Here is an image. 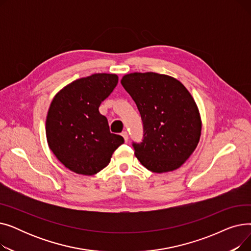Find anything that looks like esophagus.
I'll list each match as a JSON object with an SVG mask.
<instances>
[{
  "label": "esophagus",
  "mask_w": 251,
  "mask_h": 251,
  "mask_svg": "<svg viewBox=\"0 0 251 251\" xmlns=\"http://www.w3.org/2000/svg\"><path fill=\"white\" fill-rule=\"evenodd\" d=\"M122 136H123L125 142H127V141H128V133L126 132V131H123V132H122Z\"/></svg>",
  "instance_id": "obj_1"
}]
</instances>
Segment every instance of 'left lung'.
<instances>
[{"mask_svg": "<svg viewBox=\"0 0 251 251\" xmlns=\"http://www.w3.org/2000/svg\"><path fill=\"white\" fill-rule=\"evenodd\" d=\"M121 83L143 124L142 142L132 143L138 161L153 173L181 167L201 133V115L189 91L177 79L153 72L127 74Z\"/></svg>", "mask_w": 251, "mask_h": 251, "instance_id": "8db88e82", "label": "left lung"}]
</instances>
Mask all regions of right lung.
Returning <instances> with one entry per match:
<instances>
[{
	"label": "right lung",
	"instance_id": "1",
	"mask_svg": "<svg viewBox=\"0 0 251 251\" xmlns=\"http://www.w3.org/2000/svg\"><path fill=\"white\" fill-rule=\"evenodd\" d=\"M117 83L116 74H92L65 86L51 100L46 121L49 147L74 173H99L124 142L110 132L107 118L99 111Z\"/></svg>",
	"mask_w": 251,
	"mask_h": 251
}]
</instances>
